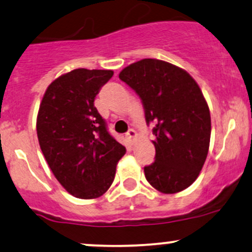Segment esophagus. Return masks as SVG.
Listing matches in <instances>:
<instances>
[{"mask_svg": "<svg viewBox=\"0 0 252 252\" xmlns=\"http://www.w3.org/2000/svg\"><path fill=\"white\" fill-rule=\"evenodd\" d=\"M126 139L130 141V142H132L135 137H136V131H135L134 129H129L128 132L126 134Z\"/></svg>", "mask_w": 252, "mask_h": 252, "instance_id": "obj_1", "label": "esophagus"}]
</instances>
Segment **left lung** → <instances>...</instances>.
I'll use <instances>...</instances> for the list:
<instances>
[{"instance_id":"8db88e82","label":"left lung","mask_w":252,"mask_h":252,"mask_svg":"<svg viewBox=\"0 0 252 252\" xmlns=\"http://www.w3.org/2000/svg\"><path fill=\"white\" fill-rule=\"evenodd\" d=\"M120 79L140 96L147 126L156 124V160L145 166L146 179L164 193L187 189L200 175L211 141V113L198 85L183 69L153 59L124 68Z\"/></svg>"}]
</instances>
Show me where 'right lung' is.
<instances>
[{
	"mask_svg": "<svg viewBox=\"0 0 252 252\" xmlns=\"http://www.w3.org/2000/svg\"><path fill=\"white\" fill-rule=\"evenodd\" d=\"M112 75L98 69L69 71L50 84L38 112V141L49 167L69 193L85 200L107 191L126 152L94 106Z\"/></svg>",
	"mask_w": 252,
	"mask_h": 252,
	"instance_id": "right-lung-1",
	"label": "right lung"
}]
</instances>
